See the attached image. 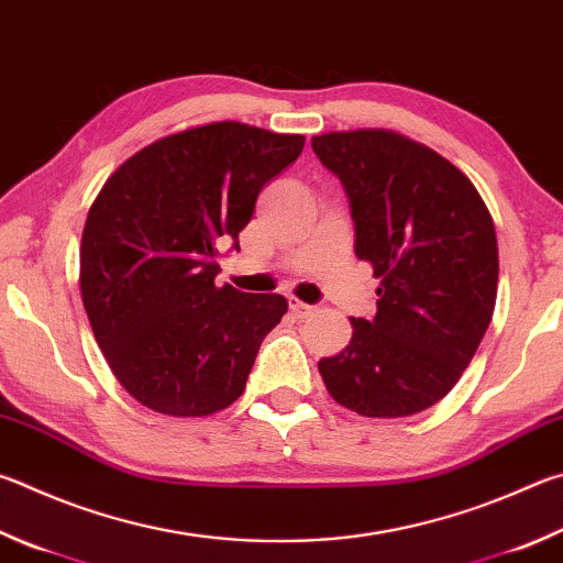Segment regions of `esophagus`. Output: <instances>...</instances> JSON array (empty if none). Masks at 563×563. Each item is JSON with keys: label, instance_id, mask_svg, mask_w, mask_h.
<instances>
[{"label": "esophagus", "instance_id": "1", "mask_svg": "<svg viewBox=\"0 0 563 563\" xmlns=\"http://www.w3.org/2000/svg\"><path fill=\"white\" fill-rule=\"evenodd\" d=\"M288 305H290L292 314L300 317V320H305V317H310V314L317 312L314 305H308V302H302V300H298V298H292V295L288 298Z\"/></svg>", "mask_w": 563, "mask_h": 563}]
</instances>
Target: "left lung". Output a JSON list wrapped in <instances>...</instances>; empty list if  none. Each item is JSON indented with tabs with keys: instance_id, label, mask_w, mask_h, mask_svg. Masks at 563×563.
Returning a JSON list of instances; mask_svg holds the SVG:
<instances>
[{
	"instance_id": "left-lung-1",
	"label": "left lung",
	"mask_w": 563,
	"mask_h": 563,
	"mask_svg": "<svg viewBox=\"0 0 563 563\" xmlns=\"http://www.w3.org/2000/svg\"><path fill=\"white\" fill-rule=\"evenodd\" d=\"M312 150L350 199L356 258L382 280L374 320L352 317L350 344L317 369L360 416L426 411L457 384L493 320V217L463 172L398 132H327Z\"/></svg>"
}]
</instances>
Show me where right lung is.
Wrapping results in <instances>:
<instances>
[{
    "label": "right lung",
    "instance_id": "1",
    "mask_svg": "<svg viewBox=\"0 0 563 563\" xmlns=\"http://www.w3.org/2000/svg\"><path fill=\"white\" fill-rule=\"evenodd\" d=\"M302 147V135L211 122L142 147L103 184L80 239V298L142 406L199 418L243 394L288 300L217 288V255L239 251L261 189Z\"/></svg>",
    "mask_w": 563,
    "mask_h": 563
}]
</instances>
